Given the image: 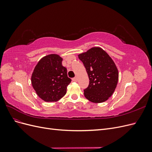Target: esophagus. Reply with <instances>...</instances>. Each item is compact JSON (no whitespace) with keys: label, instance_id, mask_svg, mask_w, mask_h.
<instances>
[{"label":"esophagus","instance_id":"esophagus-1","mask_svg":"<svg viewBox=\"0 0 152 152\" xmlns=\"http://www.w3.org/2000/svg\"><path fill=\"white\" fill-rule=\"evenodd\" d=\"M77 77H74V78H73L72 79V80L73 81V82H77Z\"/></svg>","mask_w":152,"mask_h":152}]
</instances>
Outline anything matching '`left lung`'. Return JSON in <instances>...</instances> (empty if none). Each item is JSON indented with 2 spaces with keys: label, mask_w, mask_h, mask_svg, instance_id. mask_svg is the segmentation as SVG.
<instances>
[{
  "label": "left lung",
  "mask_w": 152,
  "mask_h": 152,
  "mask_svg": "<svg viewBox=\"0 0 152 152\" xmlns=\"http://www.w3.org/2000/svg\"><path fill=\"white\" fill-rule=\"evenodd\" d=\"M78 56L89 79V84L84 90L85 97L96 103L107 101L114 93L118 80V70L113 59L103 49L97 47Z\"/></svg>",
  "instance_id": "obj_1"
}]
</instances>
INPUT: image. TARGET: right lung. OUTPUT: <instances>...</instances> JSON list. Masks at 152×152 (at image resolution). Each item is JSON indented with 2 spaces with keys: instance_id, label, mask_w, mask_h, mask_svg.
I'll return each mask as SVG.
<instances>
[{
  "instance_id": "obj_1",
  "label": "right lung",
  "mask_w": 152,
  "mask_h": 152,
  "mask_svg": "<svg viewBox=\"0 0 152 152\" xmlns=\"http://www.w3.org/2000/svg\"><path fill=\"white\" fill-rule=\"evenodd\" d=\"M62 60L58 54H49L40 59L32 73V86L37 94L46 102H55L63 98L71 82Z\"/></svg>"
}]
</instances>
